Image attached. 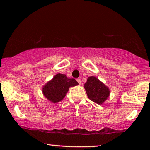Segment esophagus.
<instances>
[{"mask_svg":"<svg viewBox=\"0 0 150 150\" xmlns=\"http://www.w3.org/2000/svg\"><path fill=\"white\" fill-rule=\"evenodd\" d=\"M77 82L79 83V85H81V80H80V79H77Z\"/></svg>","mask_w":150,"mask_h":150,"instance_id":"obj_1","label":"esophagus"}]
</instances>
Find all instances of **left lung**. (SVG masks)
Segmentation results:
<instances>
[{"mask_svg":"<svg viewBox=\"0 0 150 150\" xmlns=\"http://www.w3.org/2000/svg\"><path fill=\"white\" fill-rule=\"evenodd\" d=\"M88 98L98 105H102L110 95L108 87L96 77H89L84 85Z\"/></svg>","mask_w":150,"mask_h":150,"instance_id":"8db88e82","label":"left lung"}]
</instances>
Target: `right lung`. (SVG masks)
I'll return each mask as SVG.
<instances>
[{
  "label": "right lung",
  "instance_id": "1",
  "mask_svg": "<svg viewBox=\"0 0 150 150\" xmlns=\"http://www.w3.org/2000/svg\"><path fill=\"white\" fill-rule=\"evenodd\" d=\"M77 85L79 83L74 79H69L64 74L57 73L43 87L42 93L48 100L56 103L63 99L70 87Z\"/></svg>",
  "mask_w": 150,
  "mask_h": 150
}]
</instances>
